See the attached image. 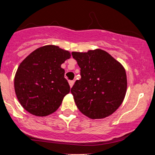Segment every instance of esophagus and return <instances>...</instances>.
Wrapping results in <instances>:
<instances>
[{
  "label": "esophagus",
  "mask_w": 155,
  "mask_h": 155,
  "mask_svg": "<svg viewBox=\"0 0 155 155\" xmlns=\"http://www.w3.org/2000/svg\"><path fill=\"white\" fill-rule=\"evenodd\" d=\"M69 86H70L71 88L73 87V84H74V81L73 80H69Z\"/></svg>",
  "instance_id": "1"
}]
</instances>
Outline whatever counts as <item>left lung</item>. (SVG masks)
Wrapping results in <instances>:
<instances>
[{
	"instance_id": "obj_1",
	"label": "left lung",
	"mask_w": 155,
	"mask_h": 155,
	"mask_svg": "<svg viewBox=\"0 0 155 155\" xmlns=\"http://www.w3.org/2000/svg\"><path fill=\"white\" fill-rule=\"evenodd\" d=\"M80 67L81 79L71 93L83 115L92 119L109 116L121 105L127 91V76L123 66L105 50L73 52Z\"/></svg>"
}]
</instances>
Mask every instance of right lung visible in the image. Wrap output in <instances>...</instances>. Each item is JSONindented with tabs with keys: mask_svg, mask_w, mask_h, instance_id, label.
Returning a JSON list of instances; mask_svg holds the SVG:
<instances>
[{
	"mask_svg": "<svg viewBox=\"0 0 155 155\" xmlns=\"http://www.w3.org/2000/svg\"><path fill=\"white\" fill-rule=\"evenodd\" d=\"M70 56L67 50L47 45L21 62L14 76V90L20 104L29 113L47 116L60 106L70 91L61 65Z\"/></svg>",
	"mask_w": 155,
	"mask_h": 155,
	"instance_id": "right-lung-1",
	"label": "right lung"
}]
</instances>
